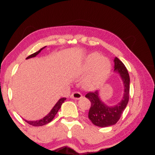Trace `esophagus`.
Listing matches in <instances>:
<instances>
[{
	"label": "esophagus",
	"instance_id": "obj_1",
	"mask_svg": "<svg viewBox=\"0 0 155 155\" xmlns=\"http://www.w3.org/2000/svg\"><path fill=\"white\" fill-rule=\"evenodd\" d=\"M81 97H82V95H81L79 92H74L71 95V97L72 99H75V100L80 99Z\"/></svg>",
	"mask_w": 155,
	"mask_h": 155
}]
</instances>
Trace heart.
<instances>
[{
  "label": "heart",
  "instance_id": "b5f03b06",
  "mask_svg": "<svg viewBox=\"0 0 155 155\" xmlns=\"http://www.w3.org/2000/svg\"><path fill=\"white\" fill-rule=\"evenodd\" d=\"M111 67L109 60L104 57H99L97 54H92L87 58L83 71H87L90 68L91 72L84 80V84L87 88H92L102 79Z\"/></svg>",
  "mask_w": 155,
  "mask_h": 155
}]
</instances>
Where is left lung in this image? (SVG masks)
<instances>
[{
  "instance_id": "left-lung-1",
  "label": "left lung",
  "mask_w": 155,
  "mask_h": 155,
  "mask_svg": "<svg viewBox=\"0 0 155 155\" xmlns=\"http://www.w3.org/2000/svg\"><path fill=\"white\" fill-rule=\"evenodd\" d=\"M114 71L119 73L124 84V95L122 101L114 106H108L99 97V91L89 92L85 97L91 103L88 118L96 126L101 127L115 124L118 122L129 101L130 76L127 68L117 58L114 60Z\"/></svg>"
}]
</instances>
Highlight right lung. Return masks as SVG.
Here are the masks:
<instances>
[{
  "label": "right lung",
  "mask_w": 155,
  "mask_h": 155,
  "mask_svg": "<svg viewBox=\"0 0 155 155\" xmlns=\"http://www.w3.org/2000/svg\"><path fill=\"white\" fill-rule=\"evenodd\" d=\"M46 47H44L43 48H41V49H40V50H38V51H36V52L33 53V54H32L30 55V56H28V58H26V59H29V58H34V57L36 56L37 54H38L39 52H40L42 50V49H44ZM66 100V98L65 97H63V98H60L59 101H58V103H57L56 104L54 105V107L52 108V109L51 110V111L49 112V114L47 115L46 117H44L43 119H41V120H36V121H28V120H25V122L27 123H28L29 124H31V125H33V126H35V127H37V126H42V125H44V124H47L49 123V122H50L51 120L54 119V117H55V115L57 114V113H58V111H59V109L61 107L62 104H63L64 102H65V101Z\"/></svg>",
  "instance_id": "right-lung-1"
}]
</instances>
